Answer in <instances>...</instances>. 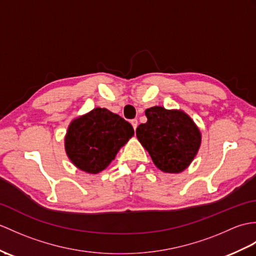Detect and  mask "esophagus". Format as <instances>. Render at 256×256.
<instances>
[{"label":"esophagus","instance_id":"obj_1","mask_svg":"<svg viewBox=\"0 0 256 256\" xmlns=\"http://www.w3.org/2000/svg\"><path fill=\"white\" fill-rule=\"evenodd\" d=\"M130 124H132V126H133V128H134V130H136V128H138V120H130Z\"/></svg>","mask_w":256,"mask_h":256}]
</instances>
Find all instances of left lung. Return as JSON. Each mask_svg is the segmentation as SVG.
I'll list each match as a JSON object with an SVG mask.
<instances>
[{"instance_id": "1", "label": "left lung", "mask_w": 256, "mask_h": 256, "mask_svg": "<svg viewBox=\"0 0 256 256\" xmlns=\"http://www.w3.org/2000/svg\"><path fill=\"white\" fill-rule=\"evenodd\" d=\"M145 114L147 122L140 124L136 136L156 167L169 174L186 169L202 140L192 118L181 110H167L157 106L147 109Z\"/></svg>"}]
</instances>
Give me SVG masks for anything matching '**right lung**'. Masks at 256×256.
<instances>
[{
	"instance_id": "add662e5",
	"label": "right lung",
	"mask_w": 256,
	"mask_h": 256,
	"mask_svg": "<svg viewBox=\"0 0 256 256\" xmlns=\"http://www.w3.org/2000/svg\"><path fill=\"white\" fill-rule=\"evenodd\" d=\"M133 135V126L123 118L96 108L70 122L65 150L77 168L96 174L108 167Z\"/></svg>"
}]
</instances>
